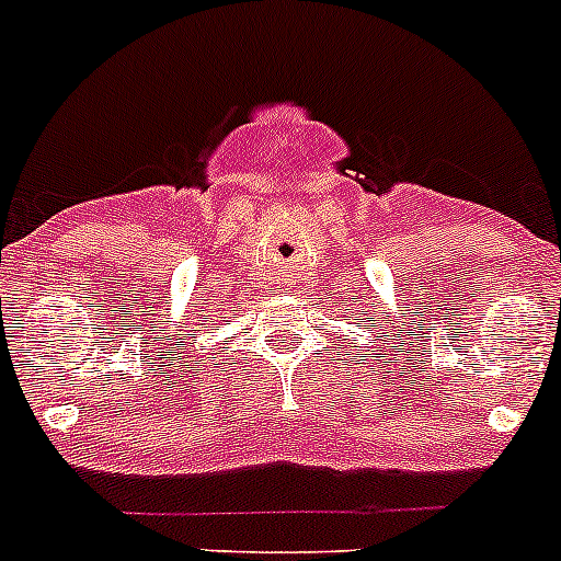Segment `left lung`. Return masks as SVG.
I'll return each mask as SVG.
<instances>
[{"instance_id":"left-lung-1","label":"left lung","mask_w":561,"mask_h":561,"mask_svg":"<svg viewBox=\"0 0 561 561\" xmlns=\"http://www.w3.org/2000/svg\"><path fill=\"white\" fill-rule=\"evenodd\" d=\"M368 320H370V317H365V323H368Z\"/></svg>"}]
</instances>
